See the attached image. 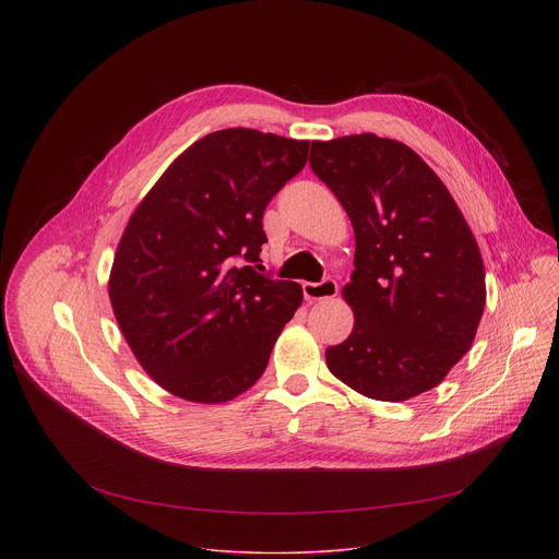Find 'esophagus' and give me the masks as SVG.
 <instances>
[{"label": "esophagus", "mask_w": 559, "mask_h": 559, "mask_svg": "<svg viewBox=\"0 0 559 559\" xmlns=\"http://www.w3.org/2000/svg\"><path fill=\"white\" fill-rule=\"evenodd\" d=\"M302 294L307 300H328L338 294L334 278H323L321 283H302Z\"/></svg>", "instance_id": "obj_1"}]
</instances>
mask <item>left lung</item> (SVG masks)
<instances>
[{
  "label": "left lung",
  "mask_w": 559,
  "mask_h": 559,
  "mask_svg": "<svg viewBox=\"0 0 559 559\" xmlns=\"http://www.w3.org/2000/svg\"><path fill=\"white\" fill-rule=\"evenodd\" d=\"M309 166L356 231L347 341L330 371L367 397L401 403L442 382L485 311V265L453 197L401 141L371 132L311 141Z\"/></svg>",
  "instance_id": "1"
}]
</instances>
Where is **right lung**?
<instances>
[{"mask_svg": "<svg viewBox=\"0 0 559 559\" xmlns=\"http://www.w3.org/2000/svg\"><path fill=\"white\" fill-rule=\"evenodd\" d=\"M309 141L227 128L190 145L121 236L110 302L154 382L225 403L265 371L302 289L261 267L263 212L307 164Z\"/></svg>", "mask_w": 559, "mask_h": 559, "instance_id": "obj_1", "label": "right lung"}]
</instances>
